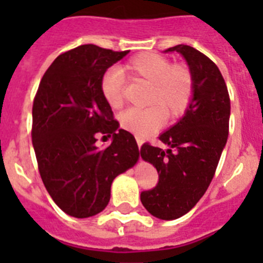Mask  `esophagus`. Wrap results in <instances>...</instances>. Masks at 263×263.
<instances>
[{"label": "esophagus", "instance_id": "34e87169", "mask_svg": "<svg viewBox=\"0 0 263 263\" xmlns=\"http://www.w3.org/2000/svg\"><path fill=\"white\" fill-rule=\"evenodd\" d=\"M137 145H138V147L141 148V146H142V139L137 138Z\"/></svg>", "mask_w": 263, "mask_h": 263}]
</instances>
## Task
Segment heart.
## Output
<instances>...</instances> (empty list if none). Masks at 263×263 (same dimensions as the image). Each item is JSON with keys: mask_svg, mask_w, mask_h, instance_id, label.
<instances>
[{"mask_svg": "<svg viewBox=\"0 0 263 263\" xmlns=\"http://www.w3.org/2000/svg\"><path fill=\"white\" fill-rule=\"evenodd\" d=\"M109 69L101 78L100 90L111 108L124 105V75L129 80L143 81L150 85L147 108H132L121 116V125L138 138L154 133L162 125L163 116L175 118L182 115L191 101L194 79L184 66H171L168 59L154 52H142L132 58L124 67ZM156 106L154 107V105Z\"/></svg>", "mask_w": 263, "mask_h": 263, "instance_id": "b5f03b06", "label": "heart"}]
</instances>
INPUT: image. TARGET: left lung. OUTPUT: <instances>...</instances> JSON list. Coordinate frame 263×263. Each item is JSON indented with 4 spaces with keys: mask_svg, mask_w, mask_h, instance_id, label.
Here are the masks:
<instances>
[{
    "mask_svg": "<svg viewBox=\"0 0 263 263\" xmlns=\"http://www.w3.org/2000/svg\"><path fill=\"white\" fill-rule=\"evenodd\" d=\"M164 52L182 55L194 92L184 115L159 136L166 150L148 143L141 147V158L159 175L157 187L142 192L141 201L154 217L175 220L196 205L212 182L227 145L231 100L220 69L200 51L178 45Z\"/></svg>",
    "mask_w": 263,
    "mask_h": 263,
    "instance_id": "1",
    "label": "left lung"
}]
</instances>
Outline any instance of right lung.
<instances>
[{
  "instance_id": "1",
  "label": "right lung",
  "mask_w": 263,
  "mask_h": 263,
  "mask_svg": "<svg viewBox=\"0 0 263 263\" xmlns=\"http://www.w3.org/2000/svg\"><path fill=\"white\" fill-rule=\"evenodd\" d=\"M129 51L83 45L62 53L43 75L32 105V146L46 190L63 212L87 218L105 210L116 176L139 159L133 134L120 129L100 90L109 67ZM112 136L96 146V133Z\"/></svg>"
}]
</instances>
